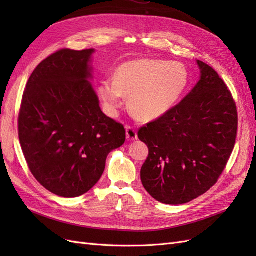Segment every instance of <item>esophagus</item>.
Here are the masks:
<instances>
[{
    "instance_id": "34e87169",
    "label": "esophagus",
    "mask_w": 256,
    "mask_h": 256,
    "mask_svg": "<svg viewBox=\"0 0 256 256\" xmlns=\"http://www.w3.org/2000/svg\"><path fill=\"white\" fill-rule=\"evenodd\" d=\"M126 136L128 141H134L138 138V134L134 127L131 126H127L126 128Z\"/></svg>"
}]
</instances>
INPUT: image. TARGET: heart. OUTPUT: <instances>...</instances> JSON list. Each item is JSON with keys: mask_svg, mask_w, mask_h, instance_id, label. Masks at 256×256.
Returning <instances> with one entry per match:
<instances>
[{"mask_svg": "<svg viewBox=\"0 0 256 256\" xmlns=\"http://www.w3.org/2000/svg\"><path fill=\"white\" fill-rule=\"evenodd\" d=\"M190 83V72L180 62L138 58L120 65L114 79L100 82L99 95L106 108L115 112L124 96H130L131 111L152 120L164 115L180 102Z\"/></svg>", "mask_w": 256, "mask_h": 256, "instance_id": "obj_1", "label": "heart"}]
</instances>
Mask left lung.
<instances>
[{"mask_svg":"<svg viewBox=\"0 0 256 256\" xmlns=\"http://www.w3.org/2000/svg\"><path fill=\"white\" fill-rule=\"evenodd\" d=\"M200 79L182 102L138 129L148 147L141 168L145 190L158 202L180 205L218 182L234 150L238 115L226 84L198 60Z\"/></svg>","mask_w":256,"mask_h":256,"instance_id":"1","label":"left lung"}]
</instances>
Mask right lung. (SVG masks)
<instances>
[{"label": "right lung", "mask_w": 256, "mask_h": 256, "mask_svg": "<svg viewBox=\"0 0 256 256\" xmlns=\"http://www.w3.org/2000/svg\"><path fill=\"white\" fill-rule=\"evenodd\" d=\"M94 49H60L38 65L22 96L21 148L30 173L58 196L76 198L102 177L108 154L126 140L108 118L88 79Z\"/></svg>", "instance_id": "right-lung-1"}]
</instances>
